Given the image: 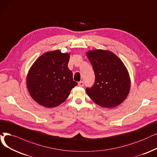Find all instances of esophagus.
I'll return each mask as SVG.
<instances>
[{"label": "esophagus", "instance_id": "esophagus-1", "mask_svg": "<svg viewBox=\"0 0 157 157\" xmlns=\"http://www.w3.org/2000/svg\"><path fill=\"white\" fill-rule=\"evenodd\" d=\"M78 85L80 87H83L84 86V82H83V81H80V82H79L78 83Z\"/></svg>", "mask_w": 157, "mask_h": 157}]
</instances>
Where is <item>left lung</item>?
<instances>
[{
	"mask_svg": "<svg viewBox=\"0 0 157 157\" xmlns=\"http://www.w3.org/2000/svg\"><path fill=\"white\" fill-rule=\"evenodd\" d=\"M86 55L95 75L93 86L86 88L87 95L103 108L120 105L128 97L131 86L129 73L122 61L108 50H91Z\"/></svg>",
	"mask_w": 157,
	"mask_h": 157,
	"instance_id": "left-lung-1",
	"label": "left lung"
}]
</instances>
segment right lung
<instances>
[{"label":"right lung","mask_w":157,"mask_h":157,"mask_svg":"<svg viewBox=\"0 0 157 157\" xmlns=\"http://www.w3.org/2000/svg\"><path fill=\"white\" fill-rule=\"evenodd\" d=\"M70 55L55 50L42 54L31 66L26 78L30 96L46 108L64 102L77 85L67 67Z\"/></svg>","instance_id":"obj_1"}]
</instances>
